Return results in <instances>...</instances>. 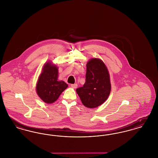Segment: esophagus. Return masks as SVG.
Instances as JSON below:
<instances>
[{"label": "esophagus", "instance_id": "34e87169", "mask_svg": "<svg viewBox=\"0 0 158 158\" xmlns=\"http://www.w3.org/2000/svg\"><path fill=\"white\" fill-rule=\"evenodd\" d=\"M71 86L73 88H74V89H76V88H77L78 85H77V84H73L71 85Z\"/></svg>", "mask_w": 158, "mask_h": 158}]
</instances>
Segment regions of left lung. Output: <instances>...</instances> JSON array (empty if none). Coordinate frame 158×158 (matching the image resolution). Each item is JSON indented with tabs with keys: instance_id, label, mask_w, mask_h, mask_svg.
Segmentation results:
<instances>
[{
	"instance_id": "obj_1",
	"label": "left lung",
	"mask_w": 158,
	"mask_h": 158,
	"mask_svg": "<svg viewBox=\"0 0 158 158\" xmlns=\"http://www.w3.org/2000/svg\"><path fill=\"white\" fill-rule=\"evenodd\" d=\"M108 69L99 59H90L87 64L85 83L76 89L83 105L94 108L103 103L110 92Z\"/></svg>"
}]
</instances>
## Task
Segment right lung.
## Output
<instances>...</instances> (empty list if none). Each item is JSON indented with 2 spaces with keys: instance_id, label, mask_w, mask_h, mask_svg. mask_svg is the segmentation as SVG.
<instances>
[{
  "instance_id": "obj_1",
  "label": "right lung",
  "mask_w": 158,
  "mask_h": 158,
  "mask_svg": "<svg viewBox=\"0 0 158 158\" xmlns=\"http://www.w3.org/2000/svg\"><path fill=\"white\" fill-rule=\"evenodd\" d=\"M58 68L50 62L46 63L43 68L36 85L37 94L47 103H52L58 99L60 94L68 87L63 81H58Z\"/></svg>"
}]
</instances>
